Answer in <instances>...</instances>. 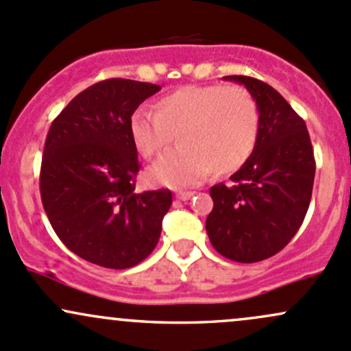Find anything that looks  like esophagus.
Returning <instances> with one entry per match:
<instances>
[{
    "label": "esophagus",
    "instance_id": "34e87169",
    "mask_svg": "<svg viewBox=\"0 0 351 351\" xmlns=\"http://www.w3.org/2000/svg\"><path fill=\"white\" fill-rule=\"evenodd\" d=\"M194 194L195 192H192V191H179V192H176V199H179V201H189Z\"/></svg>",
    "mask_w": 351,
    "mask_h": 351
}]
</instances>
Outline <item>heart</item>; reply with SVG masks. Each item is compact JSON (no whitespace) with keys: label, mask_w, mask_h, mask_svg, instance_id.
Instances as JSON below:
<instances>
[{"label":"heart","mask_w":351,"mask_h":351,"mask_svg":"<svg viewBox=\"0 0 351 351\" xmlns=\"http://www.w3.org/2000/svg\"><path fill=\"white\" fill-rule=\"evenodd\" d=\"M130 141L141 157L159 156L176 137L179 147L160 157L147 176L167 187L197 182L207 172L232 174L254 152L258 105L237 86L187 85L160 97L154 112L138 108L129 120Z\"/></svg>","instance_id":"heart-1"}]
</instances>
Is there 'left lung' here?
Segmentation results:
<instances>
[{
    "label": "left lung",
    "mask_w": 351,
    "mask_h": 351,
    "mask_svg": "<svg viewBox=\"0 0 351 351\" xmlns=\"http://www.w3.org/2000/svg\"><path fill=\"white\" fill-rule=\"evenodd\" d=\"M224 80L244 85L254 99L259 137L250 160L231 176L234 184L210 187L214 207L206 231L224 258L258 263L280 252L303 224L311 201L315 156L304 120L273 86L244 75Z\"/></svg>",
    "instance_id": "8db88e82"
}]
</instances>
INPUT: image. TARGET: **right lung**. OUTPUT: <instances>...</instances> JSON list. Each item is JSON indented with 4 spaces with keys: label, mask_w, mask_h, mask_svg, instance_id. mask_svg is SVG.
Listing matches in <instances>:
<instances>
[{
    "label": "right lung",
    "mask_w": 351,
    "mask_h": 351,
    "mask_svg": "<svg viewBox=\"0 0 351 351\" xmlns=\"http://www.w3.org/2000/svg\"><path fill=\"white\" fill-rule=\"evenodd\" d=\"M162 88L110 78L78 93L45 141L40 192L51 228L71 252L110 269L144 261L172 204L169 189L135 192L141 162L129 120Z\"/></svg>",
    "instance_id": "1"
}]
</instances>
